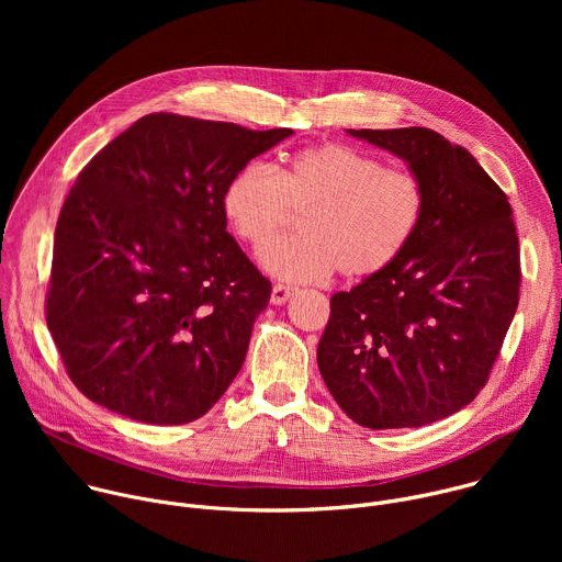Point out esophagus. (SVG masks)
<instances>
[{"label": "esophagus", "instance_id": "34e87169", "mask_svg": "<svg viewBox=\"0 0 562 562\" xmlns=\"http://www.w3.org/2000/svg\"><path fill=\"white\" fill-rule=\"evenodd\" d=\"M293 291H295V289H291V286L276 284L273 291H271V304H284V302H289L291 295H293Z\"/></svg>", "mask_w": 562, "mask_h": 562}]
</instances>
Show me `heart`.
Masks as SVG:
<instances>
[{
	"label": "heart",
	"instance_id": "heart-1",
	"mask_svg": "<svg viewBox=\"0 0 562 562\" xmlns=\"http://www.w3.org/2000/svg\"><path fill=\"white\" fill-rule=\"evenodd\" d=\"M231 231L261 249L290 213H305L300 238L260 251L267 273L286 282H323L336 271L364 280L386 271L412 245L425 217V189L407 171L327 142L300 150L276 173L254 162L222 193Z\"/></svg>",
	"mask_w": 562,
	"mask_h": 562
}]
</instances>
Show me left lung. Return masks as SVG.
Instances as JSON below:
<instances>
[{"label":"left lung","instance_id":"1","mask_svg":"<svg viewBox=\"0 0 562 562\" xmlns=\"http://www.w3.org/2000/svg\"><path fill=\"white\" fill-rule=\"evenodd\" d=\"M393 153L425 189V217L386 271L331 297L317 367L369 429L431 425L485 386L520 291L514 213L462 146L423 126L347 128Z\"/></svg>","mask_w":562,"mask_h":562}]
</instances>
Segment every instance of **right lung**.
I'll return each instance as SVG.
<instances>
[{"instance_id":"add662e5","label":"right lung","mask_w":562,"mask_h":562,"mask_svg":"<svg viewBox=\"0 0 562 562\" xmlns=\"http://www.w3.org/2000/svg\"><path fill=\"white\" fill-rule=\"evenodd\" d=\"M289 135L150 113L77 176L55 228L46 325L93 403L187 425L228 389L271 282L226 231L222 193Z\"/></svg>"}]
</instances>
